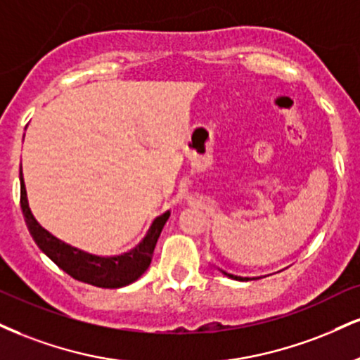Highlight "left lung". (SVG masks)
I'll use <instances>...</instances> for the list:
<instances>
[{"label":"left lung","instance_id":"obj_1","mask_svg":"<svg viewBox=\"0 0 360 360\" xmlns=\"http://www.w3.org/2000/svg\"><path fill=\"white\" fill-rule=\"evenodd\" d=\"M219 271H221V274H223V275H226V276H229V278H235V280H243V278H241V276H235V275L228 274V271H224V270H221V268H219Z\"/></svg>","mask_w":360,"mask_h":360}]
</instances>
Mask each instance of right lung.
<instances>
[{
	"label": "right lung",
	"mask_w": 360,
	"mask_h": 360,
	"mask_svg": "<svg viewBox=\"0 0 360 360\" xmlns=\"http://www.w3.org/2000/svg\"><path fill=\"white\" fill-rule=\"evenodd\" d=\"M21 191H20V202L23 210L25 219L32 233L33 240L40 246L43 253L49 257L51 262L67 271L68 275L75 280L84 281V283L94 285L101 288H120L125 285L136 281L144 271L149 268L153 262V253L158 243L161 231L166 224L169 213L159 216L149 228L144 240L139 243L136 248L129 253L119 255V257H95V255L86 253L79 248L63 243L62 240L46 231L40 223L34 219L32 211H30L27 189H25V181L20 171Z\"/></svg>",
	"instance_id": "obj_1"
}]
</instances>
